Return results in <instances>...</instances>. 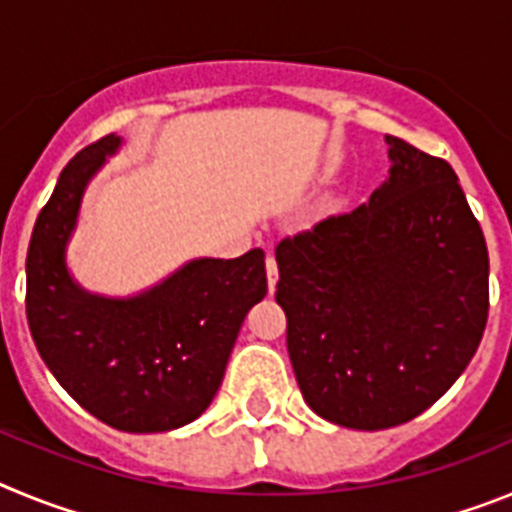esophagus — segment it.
Listing matches in <instances>:
<instances>
[{"mask_svg":"<svg viewBox=\"0 0 512 512\" xmlns=\"http://www.w3.org/2000/svg\"><path fill=\"white\" fill-rule=\"evenodd\" d=\"M277 279H279V269H277V259L274 256H266V282H269V292L277 289Z\"/></svg>","mask_w":512,"mask_h":512,"instance_id":"obj_1","label":"esophagus"}]
</instances>
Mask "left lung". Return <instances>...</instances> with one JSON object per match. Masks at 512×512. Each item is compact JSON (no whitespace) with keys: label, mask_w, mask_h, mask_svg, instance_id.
I'll return each mask as SVG.
<instances>
[{"label":"left lung","mask_w":512,"mask_h":512,"mask_svg":"<svg viewBox=\"0 0 512 512\" xmlns=\"http://www.w3.org/2000/svg\"><path fill=\"white\" fill-rule=\"evenodd\" d=\"M369 202L277 246V302L302 397L320 418L382 431L428 410L485 333L490 259L443 158L384 135Z\"/></svg>","instance_id":"8db88e82"}]
</instances>
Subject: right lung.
<instances>
[{"label": "right lung", "mask_w": 512, "mask_h": 512, "mask_svg": "<svg viewBox=\"0 0 512 512\" xmlns=\"http://www.w3.org/2000/svg\"><path fill=\"white\" fill-rule=\"evenodd\" d=\"M125 140L71 158L27 248V325L63 390L125 433L182 428L210 408L248 310L266 295L264 251L189 259L133 295L92 292L69 266L89 182Z\"/></svg>", "instance_id": "1"}]
</instances>
